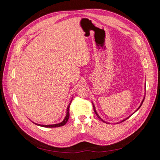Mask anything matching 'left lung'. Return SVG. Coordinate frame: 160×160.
I'll return each instance as SVG.
<instances>
[{
    "instance_id": "left-lung-1",
    "label": "left lung",
    "mask_w": 160,
    "mask_h": 160,
    "mask_svg": "<svg viewBox=\"0 0 160 160\" xmlns=\"http://www.w3.org/2000/svg\"><path fill=\"white\" fill-rule=\"evenodd\" d=\"M144 99H145V98H143V100H142V103H141V104H140V105L139 106V108H138V109H136V111H135V112H136V111H138V109H139L140 108V107H141V106H142V103H143V101H144ZM92 103H93V109H94V111H95V114L97 115V116H98V118L99 119H101V121H102V122H105V123H108V122H105V121H104V120H103L102 119H101V118H100V116H99V115H98V112H97V111H96V109H95V105H94L93 103V102H92ZM135 112H134V113H135ZM131 115H129V117L126 118H125V119H124L122 120V121H121V122H124V121H125V120H126V119H128V118H129L130 117V116H131ZM117 123H118V122Z\"/></svg>"
}]
</instances>
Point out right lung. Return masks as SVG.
<instances>
[{
  "label": "right lung",
  "mask_w": 160,
  "mask_h": 160,
  "mask_svg": "<svg viewBox=\"0 0 160 160\" xmlns=\"http://www.w3.org/2000/svg\"><path fill=\"white\" fill-rule=\"evenodd\" d=\"M71 101H72V99L71 100V101H70L69 105H68V107H67V109L66 116H65V118H64V119L62 120V122L59 123H57V124H52V125H41V124H38V123H34V122H32V123H35L37 125H38V126L44 127V128H58V127H61V126H62V125H65L66 123L67 122V121H68V119H69V107H70V105H71Z\"/></svg>",
  "instance_id": "obj_1"
}]
</instances>
